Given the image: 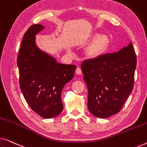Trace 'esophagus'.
<instances>
[{"mask_svg": "<svg viewBox=\"0 0 147 147\" xmlns=\"http://www.w3.org/2000/svg\"><path fill=\"white\" fill-rule=\"evenodd\" d=\"M76 74H78V75H81L82 71V69H80V67H78L76 68Z\"/></svg>", "mask_w": 147, "mask_h": 147, "instance_id": "obj_1", "label": "esophagus"}]
</instances>
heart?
I'll use <instances>...</instances> for the list:
<instances>
[{"instance_id":"1","label":"heart","mask_w":147,"mask_h":147,"mask_svg":"<svg viewBox=\"0 0 147 147\" xmlns=\"http://www.w3.org/2000/svg\"><path fill=\"white\" fill-rule=\"evenodd\" d=\"M92 43L86 49L85 56L89 60H96L105 53L109 47L110 39L106 34L100 35L98 33H94L86 38L83 43H89L92 40Z\"/></svg>"}]
</instances>
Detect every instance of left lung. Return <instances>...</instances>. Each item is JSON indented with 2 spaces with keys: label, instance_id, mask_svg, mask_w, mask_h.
Segmentation results:
<instances>
[{
  "label": "left lung",
  "instance_id": "left-lung-1",
  "mask_svg": "<svg viewBox=\"0 0 147 147\" xmlns=\"http://www.w3.org/2000/svg\"><path fill=\"white\" fill-rule=\"evenodd\" d=\"M136 57L131 42L116 53L81 64L88 90V108L100 118H109L121 110L133 89Z\"/></svg>",
  "mask_w": 147,
  "mask_h": 147
}]
</instances>
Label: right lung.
<instances>
[{"label": "right lung", "mask_w": 147, "mask_h": 147, "mask_svg": "<svg viewBox=\"0 0 147 147\" xmlns=\"http://www.w3.org/2000/svg\"><path fill=\"white\" fill-rule=\"evenodd\" d=\"M44 29L35 24L25 33L17 65L20 88L30 108L41 117L51 118L63 110L62 90L73 79L76 66L58 63L37 47L35 36Z\"/></svg>", "instance_id": "obj_1"}]
</instances>
